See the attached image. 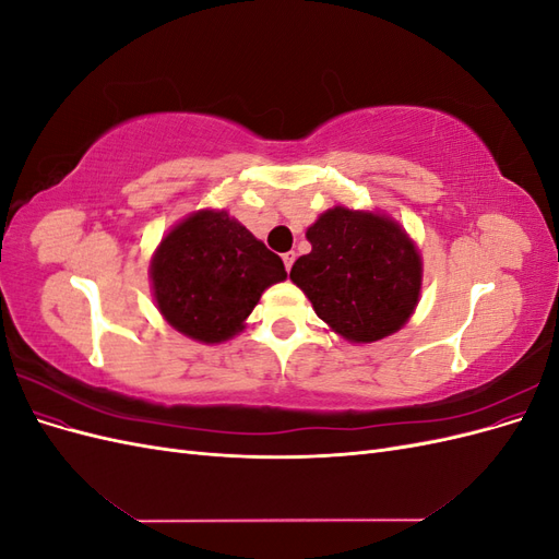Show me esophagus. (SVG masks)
<instances>
[{
	"label": "esophagus",
	"instance_id": "esophagus-1",
	"mask_svg": "<svg viewBox=\"0 0 559 559\" xmlns=\"http://www.w3.org/2000/svg\"><path fill=\"white\" fill-rule=\"evenodd\" d=\"M282 261H284L286 273H292V265H294V261H296V253H294V251H286L284 257H282Z\"/></svg>",
	"mask_w": 559,
	"mask_h": 559
}]
</instances>
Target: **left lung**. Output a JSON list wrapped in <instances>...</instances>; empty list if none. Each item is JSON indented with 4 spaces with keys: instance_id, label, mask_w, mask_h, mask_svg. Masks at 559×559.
Segmentation results:
<instances>
[{
    "instance_id": "1",
    "label": "left lung",
    "mask_w": 559,
    "mask_h": 559,
    "mask_svg": "<svg viewBox=\"0 0 559 559\" xmlns=\"http://www.w3.org/2000/svg\"><path fill=\"white\" fill-rule=\"evenodd\" d=\"M312 251L292 267L319 319L352 343H373L413 314L421 284L415 245L392 218L333 207L308 228Z\"/></svg>"
}]
</instances>
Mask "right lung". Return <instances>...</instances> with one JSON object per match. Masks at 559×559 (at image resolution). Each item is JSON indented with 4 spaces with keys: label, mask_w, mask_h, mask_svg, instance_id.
Returning a JSON list of instances; mask_svg holds the SVG:
<instances>
[{
    "label": "right lung",
    "mask_w": 559,
    "mask_h": 559,
    "mask_svg": "<svg viewBox=\"0 0 559 559\" xmlns=\"http://www.w3.org/2000/svg\"><path fill=\"white\" fill-rule=\"evenodd\" d=\"M151 280L160 314L200 343L242 329L270 284L286 280L277 253L226 212H198L160 242Z\"/></svg>",
    "instance_id": "obj_1"
}]
</instances>
